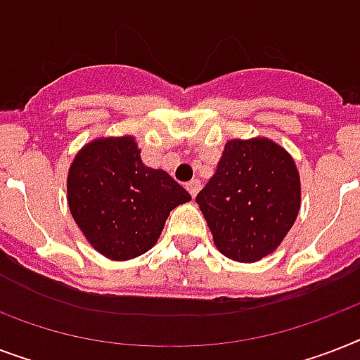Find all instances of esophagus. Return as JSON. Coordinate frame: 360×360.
Listing matches in <instances>:
<instances>
[{"label": "esophagus", "instance_id": "34e87169", "mask_svg": "<svg viewBox=\"0 0 360 360\" xmlns=\"http://www.w3.org/2000/svg\"><path fill=\"white\" fill-rule=\"evenodd\" d=\"M200 188H202V183L198 179H192L191 183H186V191L191 192L192 198H196V194L200 192Z\"/></svg>", "mask_w": 360, "mask_h": 360}]
</instances>
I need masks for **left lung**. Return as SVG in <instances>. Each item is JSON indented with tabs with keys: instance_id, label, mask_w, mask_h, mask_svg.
<instances>
[{
	"instance_id": "left-lung-1",
	"label": "left lung",
	"mask_w": 360,
	"mask_h": 360,
	"mask_svg": "<svg viewBox=\"0 0 360 360\" xmlns=\"http://www.w3.org/2000/svg\"><path fill=\"white\" fill-rule=\"evenodd\" d=\"M226 257L254 263L273 254L295 224L301 177L276 141L257 136L226 141L217 172L196 196Z\"/></svg>"
}]
</instances>
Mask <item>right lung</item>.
Segmentation results:
<instances>
[{"label":"right lung","instance_id":"right-lung-1","mask_svg":"<svg viewBox=\"0 0 360 360\" xmlns=\"http://www.w3.org/2000/svg\"><path fill=\"white\" fill-rule=\"evenodd\" d=\"M136 138L103 136L76 153L67 174L69 211L87 243L127 262L157 245L172 209L191 194L164 169L141 162Z\"/></svg>","mask_w":360,"mask_h":360}]
</instances>
